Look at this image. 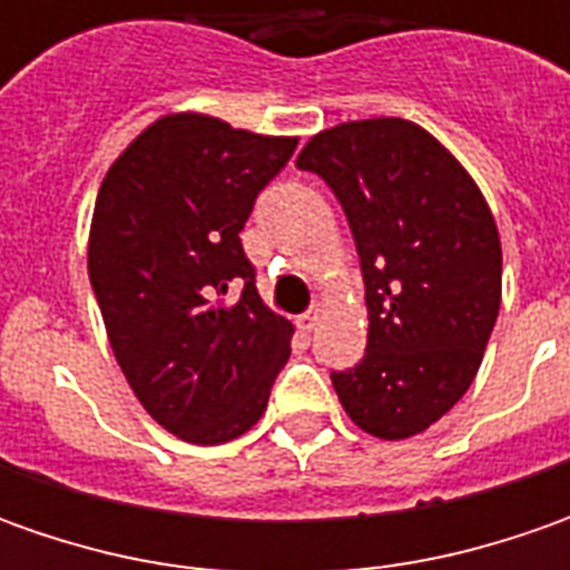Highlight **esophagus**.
<instances>
[{"label": "esophagus", "mask_w": 570, "mask_h": 570, "mask_svg": "<svg viewBox=\"0 0 570 570\" xmlns=\"http://www.w3.org/2000/svg\"><path fill=\"white\" fill-rule=\"evenodd\" d=\"M320 320V307H311V311H304L301 317H295V326L301 330V333H311L314 326H317Z\"/></svg>", "instance_id": "obj_1"}]
</instances>
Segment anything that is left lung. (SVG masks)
I'll use <instances>...</instances> for the list:
<instances>
[{
  "instance_id": "obj_1",
  "label": "left lung",
  "mask_w": 570,
  "mask_h": 570,
  "mask_svg": "<svg viewBox=\"0 0 570 570\" xmlns=\"http://www.w3.org/2000/svg\"><path fill=\"white\" fill-rule=\"evenodd\" d=\"M355 237L367 348L333 371L348 419L383 441L434 425L470 390L501 307V240L472 177L422 126H333L297 155Z\"/></svg>"
}]
</instances>
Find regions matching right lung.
<instances>
[{"label":"right lung","instance_id":"right-lung-1","mask_svg":"<svg viewBox=\"0 0 570 570\" xmlns=\"http://www.w3.org/2000/svg\"><path fill=\"white\" fill-rule=\"evenodd\" d=\"M297 139L203 114L151 122L100 184L88 275L145 412L189 444L256 425L292 355V323L256 292L240 230Z\"/></svg>","mask_w":570,"mask_h":570}]
</instances>
